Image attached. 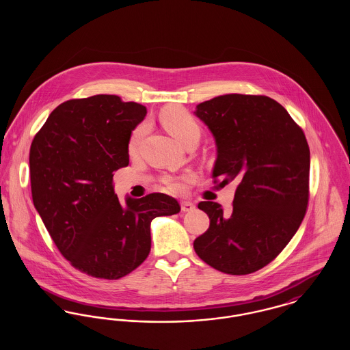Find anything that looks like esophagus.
Masks as SVG:
<instances>
[{
    "label": "esophagus",
    "instance_id": "1",
    "mask_svg": "<svg viewBox=\"0 0 350 350\" xmlns=\"http://www.w3.org/2000/svg\"><path fill=\"white\" fill-rule=\"evenodd\" d=\"M181 210L183 213H190V211H194L196 210V204L190 200H183L181 202Z\"/></svg>",
    "mask_w": 350,
    "mask_h": 350
}]
</instances>
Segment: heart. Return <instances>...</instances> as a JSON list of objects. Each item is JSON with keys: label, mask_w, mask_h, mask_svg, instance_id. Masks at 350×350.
<instances>
[{"label": "heart", "mask_w": 350, "mask_h": 350, "mask_svg": "<svg viewBox=\"0 0 350 350\" xmlns=\"http://www.w3.org/2000/svg\"><path fill=\"white\" fill-rule=\"evenodd\" d=\"M163 123L167 127V131L172 133L173 137L176 140H178L183 146H185L190 139L200 137V129L198 122L191 114H189L183 109H178V107L169 109L163 117ZM144 133H146V124L139 126L133 131L130 143H129L130 153H135L137 150L140 146V142L144 136ZM165 185H167V189L172 191L183 190V183L177 178L167 177L165 180Z\"/></svg>", "instance_id": "1"}]
</instances>
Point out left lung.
Listing matches in <instances>:
<instances>
[{
  "instance_id": "obj_1",
  "label": "left lung",
  "mask_w": 350,
  "mask_h": 350,
  "mask_svg": "<svg viewBox=\"0 0 350 350\" xmlns=\"http://www.w3.org/2000/svg\"><path fill=\"white\" fill-rule=\"evenodd\" d=\"M194 116L215 140L213 178L221 187L236 183L231 214L217 202L198 204L210 227L194 240V250L219 271H257L282 252L306 214V136L282 105L265 96H219L197 105Z\"/></svg>"
}]
</instances>
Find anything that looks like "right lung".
<instances>
[{
	"mask_svg": "<svg viewBox=\"0 0 350 350\" xmlns=\"http://www.w3.org/2000/svg\"><path fill=\"white\" fill-rule=\"evenodd\" d=\"M147 109L97 94L59 105L30 148L33 206L68 261L96 278L118 280L150 254V223L180 203L163 193L120 203L113 176L127 167L129 143Z\"/></svg>",
	"mask_w": 350,
	"mask_h": 350,
	"instance_id": "1",
	"label": "right lung"
}]
</instances>
